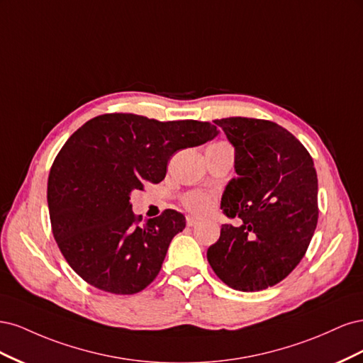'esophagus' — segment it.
<instances>
[{
	"label": "esophagus",
	"mask_w": 363,
	"mask_h": 363,
	"mask_svg": "<svg viewBox=\"0 0 363 363\" xmlns=\"http://www.w3.org/2000/svg\"><path fill=\"white\" fill-rule=\"evenodd\" d=\"M196 223H199V221H196L195 216H188V218H186V224H188L189 227H194Z\"/></svg>",
	"instance_id": "34e87169"
}]
</instances>
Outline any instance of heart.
<instances>
[{"label":"heart","mask_w":363,"mask_h":363,"mask_svg":"<svg viewBox=\"0 0 363 363\" xmlns=\"http://www.w3.org/2000/svg\"><path fill=\"white\" fill-rule=\"evenodd\" d=\"M215 200L207 192H191L184 196V206L195 215H206L213 208Z\"/></svg>","instance_id":"obj_1"}]
</instances>
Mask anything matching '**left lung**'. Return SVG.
<instances>
[{
    "instance_id": "1",
    "label": "left lung",
    "mask_w": 363,
    "mask_h": 363,
    "mask_svg": "<svg viewBox=\"0 0 363 363\" xmlns=\"http://www.w3.org/2000/svg\"><path fill=\"white\" fill-rule=\"evenodd\" d=\"M215 124L235 148L236 177L225 186L224 224L207 260L227 286L255 292L274 286L298 265L318 223V177L301 142L276 123L224 118Z\"/></svg>"
}]
</instances>
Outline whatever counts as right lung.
I'll return each instance as SVG.
<instances>
[{
    "label": "right lung",
    "instance_id": "obj_1",
    "mask_svg": "<svg viewBox=\"0 0 363 363\" xmlns=\"http://www.w3.org/2000/svg\"><path fill=\"white\" fill-rule=\"evenodd\" d=\"M219 135L211 123H160L133 113L87 121L67 140L48 175L54 239L69 267L92 286L131 295L157 277L186 218L177 211L138 224L130 195L159 183L175 151Z\"/></svg>",
    "mask_w": 363,
    "mask_h": 363
}]
</instances>
